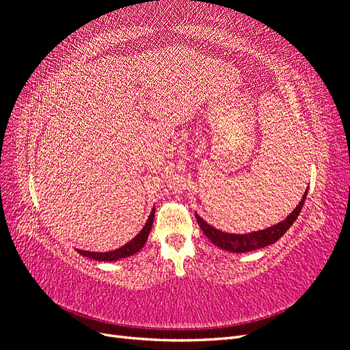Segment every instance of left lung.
Returning <instances> with one entry per match:
<instances>
[{
	"mask_svg": "<svg viewBox=\"0 0 350 350\" xmlns=\"http://www.w3.org/2000/svg\"><path fill=\"white\" fill-rule=\"evenodd\" d=\"M306 194H308V189L304 193L299 204L293 208L292 213L284 220L279 221V224L273 225L270 228L256 230V232H248V234H228V232H221L213 226H210L207 221H204L198 215H196V217L201 230L204 232V235L213 242L216 247L229 252H248V251L264 248L270 245V243L279 241L284 235V232L293 225V221L298 219L301 208L304 207Z\"/></svg>",
	"mask_w": 350,
	"mask_h": 350,
	"instance_id": "obj_1",
	"label": "left lung"
}]
</instances>
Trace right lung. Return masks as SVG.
<instances>
[{"label": "right lung", "instance_id": "right-lung-1", "mask_svg": "<svg viewBox=\"0 0 350 350\" xmlns=\"http://www.w3.org/2000/svg\"><path fill=\"white\" fill-rule=\"evenodd\" d=\"M154 210L156 208L153 207L150 215H149V219L146 220V225L143 226V229L130 242H126L125 245L116 248L113 251H108V252H94V251L77 250V248H76V251L80 254V256L88 257L90 260H96V261H116V260L134 256L135 252H139L144 247V243L147 242V238H149L150 229L153 225V219H154Z\"/></svg>", "mask_w": 350, "mask_h": 350}]
</instances>
